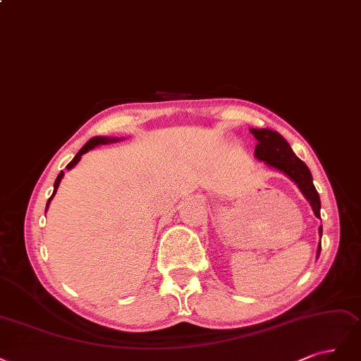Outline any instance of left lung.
<instances>
[{"label":"left lung","instance_id":"obj_1","mask_svg":"<svg viewBox=\"0 0 361 361\" xmlns=\"http://www.w3.org/2000/svg\"><path fill=\"white\" fill-rule=\"evenodd\" d=\"M250 132L258 141V145L255 148V156L261 161H265L267 165L274 166L276 169L286 173V176L298 185L300 190L303 192L306 200L310 202L315 216L321 217L319 195L315 189V185H313L312 173L305 161L300 160L294 154V151L290 149L283 136L279 135L277 132L270 129H250ZM319 234L322 235V226H319ZM319 252L321 247L318 249V255Z\"/></svg>","mask_w":361,"mask_h":361}]
</instances>
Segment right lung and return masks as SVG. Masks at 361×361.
Wrapping results in <instances>:
<instances>
[{"instance_id":"add662e5","label":"right lung","mask_w":361,"mask_h":361,"mask_svg":"<svg viewBox=\"0 0 361 361\" xmlns=\"http://www.w3.org/2000/svg\"><path fill=\"white\" fill-rule=\"evenodd\" d=\"M112 141H117V139H114V137H103V136H96V137H92V139H90V141L80 148L79 151H78V154L73 157V160L71 161V164H68L66 168L67 169H72L78 161L80 160V156L82 154H85L87 151H90L91 148H94L96 145H99V144H108V142H112ZM63 176H64V172L61 171L60 173H58V177H56V180H55V184H54V193H52V196L49 197V201H48V204H46V208H48V205H49V202H51V200L54 197V195H55V192H56V189H58V185H60V181H61V178H63Z\"/></svg>"}]
</instances>
